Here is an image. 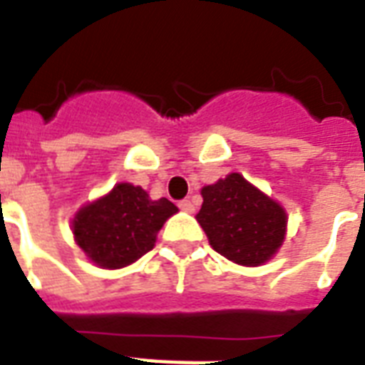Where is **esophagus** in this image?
I'll use <instances>...</instances> for the list:
<instances>
[{"label":"esophagus","instance_id":"esophagus-1","mask_svg":"<svg viewBox=\"0 0 365 365\" xmlns=\"http://www.w3.org/2000/svg\"><path fill=\"white\" fill-rule=\"evenodd\" d=\"M178 206H180V210L187 212V214H193V212H195V205H193V202H191V200H187V199L182 200V202H180V205H178Z\"/></svg>","mask_w":365,"mask_h":365}]
</instances>
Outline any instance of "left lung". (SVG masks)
Instances as JSON below:
<instances>
[{
	"mask_svg": "<svg viewBox=\"0 0 365 365\" xmlns=\"http://www.w3.org/2000/svg\"><path fill=\"white\" fill-rule=\"evenodd\" d=\"M197 222L217 254L237 265L259 267L274 257L288 231L284 206L239 172L200 189Z\"/></svg>",
	"mask_w": 365,
	"mask_h": 365,
	"instance_id": "obj_1",
	"label": "left lung"
}]
</instances>
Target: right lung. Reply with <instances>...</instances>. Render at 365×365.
Segmentation results:
<instances>
[{
    "label": "right lung",
    "mask_w": 365,
    "mask_h": 365,
    "mask_svg": "<svg viewBox=\"0 0 365 365\" xmlns=\"http://www.w3.org/2000/svg\"><path fill=\"white\" fill-rule=\"evenodd\" d=\"M176 212L165 197L153 200L140 185L121 182L76 212L71 233L94 265L123 269L153 250L157 233Z\"/></svg>",
    "instance_id": "add662e5"
}]
</instances>
